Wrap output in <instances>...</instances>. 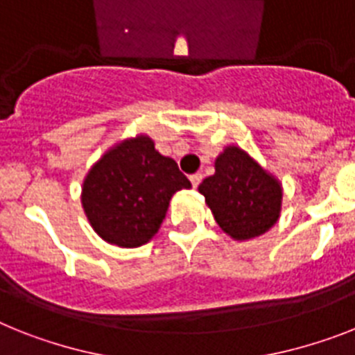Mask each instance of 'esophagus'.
Returning <instances> with one entry per match:
<instances>
[{"mask_svg":"<svg viewBox=\"0 0 355 355\" xmlns=\"http://www.w3.org/2000/svg\"><path fill=\"white\" fill-rule=\"evenodd\" d=\"M201 180H203V174H199V172H196V174L190 175V183H192V187H194V189H198L199 183H201Z\"/></svg>","mask_w":355,"mask_h":355,"instance_id":"34e87169","label":"esophagus"}]
</instances>
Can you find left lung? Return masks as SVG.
<instances>
[{
    "label": "left lung",
    "instance_id": "8db88e82",
    "mask_svg": "<svg viewBox=\"0 0 355 355\" xmlns=\"http://www.w3.org/2000/svg\"><path fill=\"white\" fill-rule=\"evenodd\" d=\"M216 172L199 184L216 223L236 241H247L277 223L283 201L281 183L239 146L218 156Z\"/></svg>",
    "mask_w": 355,
    "mask_h": 355
}]
</instances>
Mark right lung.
Wrapping results in <instances>:
<instances>
[{"instance_id":"right-lung-1","label":"right lung","mask_w":355,"mask_h":355,"mask_svg":"<svg viewBox=\"0 0 355 355\" xmlns=\"http://www.w3.org/2000/svg\"><path fill=\"white\" fill-rule=\"evenodd\" d=\"M192 184L172 157L161 156L148 136L114 145L83 181L81 205L101 239L136 248L156 236L172 196Z\"/></svg>"}]
</instances>
